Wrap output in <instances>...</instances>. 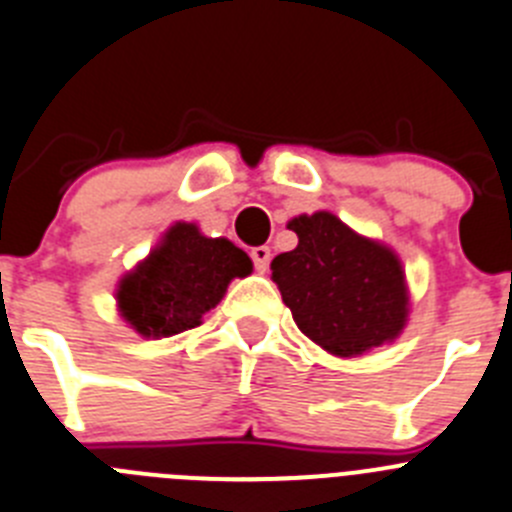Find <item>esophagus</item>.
Instances as JSON below:
<instances>
[{
  "instance_id": "34e87169",
  "label": "esophagus",
  "mask_w": 512,
  "mask_h": 512,
  "mask_svg": "<svg viewBox=\"0 0 512 512\" xmlns=\"http://www.w3.org/2000/svg\"><path fill=\"white\" fill-rule=\"evenodd\" d=\"M250 257H252V265H255L257 273H265L267 265H270V250H267L265 245L252 247V250H250Z\"/></svg>"
}]
</instances>
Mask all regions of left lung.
I'll list each match as a JSON object with an SVG mask.
<instances>
[{
    "label": "left lung",
    "instance_id": "1",
    "mask_svg": "<svg viewBox=\"0 0 512 512\" xmlns=\"http://www.w3.org/2000/svg\"><path fill=\"white\" fill-rule=\"evenodd\" d=\"M298 247L270 262L283 303L298 329L339 357L390 342L408 316L400 260L372 239L354 234L329 211L288 224Z\"/></svg>",
    "mask_w": 512,
    "mask_h": 512
}]
</instances>
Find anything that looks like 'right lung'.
I'll use <instances>...</instances> for the list:
<instances>
[{"label": "right lung", "instance_id": "obj_1", "mask_svg": "<svg viewBox=\"0 0 512 512\" xmlns=\"http://www.w3.org/2000/svg\"><path fill=\"white\" fill-rule=\"evenodd\" d=\"M250 273L252 260L229 239L176 224L163 245L119 283L117 301L142 336H173L199 326L201 316L222 301L229 280Z\"/></svg>", "mask_w": 512, "mask_h": 512}]
</instances>
